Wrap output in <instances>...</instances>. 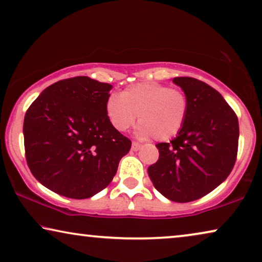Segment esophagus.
Returning a JSON list of instances; mask_svg holds the SVG:
<instances>
[{"instance_id":"34e87169","label":"esophagus","mask_w":262,"mask_h":262,"mask_svg":"<svg viewBox=\"0 0 262 262\" xmlns=\"http://www.w3.org/2000/svg\"><path fill=\"white\" fill-rule=\"evenodd\" d=\"M140 148H141V143L135 142V141L132 143V150H134V152H136V150H139Z\"/></svg>"}]
</instances>
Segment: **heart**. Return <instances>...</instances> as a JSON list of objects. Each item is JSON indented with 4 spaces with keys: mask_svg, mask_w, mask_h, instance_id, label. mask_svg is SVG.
Masks as SVG:
<instances>
[{
    "mask_svg": "<svg viewBox=\"0 0 262 262\" xmlns=\"http://www.w3.org/2000/svg\"><path fill=\"white\" fill-rule=\"evenodd\" d=\"M106 116L113 127L126 132L139 115V134L164 141L182 130L189 113V98L182 89L145 82L132 85L119 95H110Z\"/></svg>",
    "mask_w": 262,
    "mask_h": 262,
    "instance_id": "1",
    "label": "heart"
}]
</instances>
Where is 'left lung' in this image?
<instances>
[{
  "label": "left lung",
  "mask_w": 262,
  "mask_h": 262,
  "mask_svg": "<svg viewBox=\"0 0 262 262\" xmlns=\"http://www.w3.org/2000/svg\"><path fill=\"white\" fill-rule=\"evenodd\" d=\"M173 83L189 98L185 123L171 142L157 143L159 159L148 176L159 192L187 203L215 190L233 169L238 147L236 114L219 91L191 77Z\"/></svg>",
  "instance_id": "8db88e82"
}]
</instances>
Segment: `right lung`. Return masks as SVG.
Here are the masks:
<instances>
[{"mask_svg":"<svg viewBox=\"0 0 262 262\" xmlns=\"http://www.w3.org/2000/svg\"><path fill=\"white\" fill-rule=\"evenodd\" d=\"M112 85L79 76L46 88L25 115L26 160L53 192L85 200L105 189L132 142L105 113Z\"/></svg>","mask_w":262,"mask_h":262,"instance_id":"right-lung-1","label":"right lung"}]
</instances>
